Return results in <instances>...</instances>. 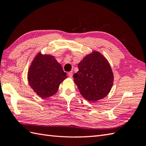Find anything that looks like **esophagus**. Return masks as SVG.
Here are the masks:
<instances>
[{
    "label": "esophagus",
    "instance_id": "esophagus-1",
    "mask_svg": "<svg viewBox=\"0 0 146 146\" xmlns=\"http://www.w3.org/2000/svg\"><path fill=\"white\" fill-rule=\"evenodd\" d=\"M68 74V76H69L70 78H72V76H73V72H70Z\"/></svg>",
    "mask_w": 146,
    "mask_h": 146
}]
</instances>
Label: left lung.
I'll return each mask as SVG.
<instances>
[{"label": "left lung", "mask_w": 146, "mask_h": 146, "mask_svg": "<svg viewBox=\"0 0 146 146\" xmlns=\"http://www.w3.org/2000/svg\"><path fill=\"white\" fill-rule=\"evenodd\" d=\"M74 82L86 100L96 101L109 93L113 83V74L107 60L98 52L87 55L78 65Z\"/></svg>", "instance_id": "1"}]
</instances>
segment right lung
<instances>
[{
  "label": "right lung",
  "instance_id": "right-lung-1",
  "mask_svg": "<svg viewBox=\"0 0 146 146\" xmlns=\"http://www.w3.org/2000/svg\"><path fill=\"white\" fill-rule=\"evenodd\" d=\"M66 78V73L55 57L40 54L33 60L28 73L30 86L43 98L56 93L60 84Z\"/></svg>",
  "mask_w": 146,
  "mask_h": 146
}]
</instances>
